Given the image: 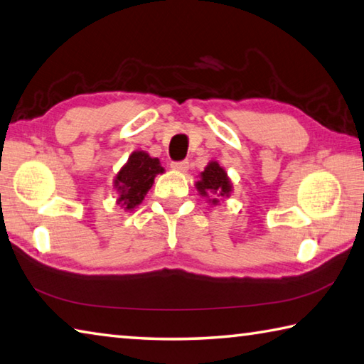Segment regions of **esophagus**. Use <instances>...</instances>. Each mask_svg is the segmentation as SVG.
<instances>
[{"label":"esophagus","mask_w":364,"mask_h":364,"mask_svg":"<svg viewBox=\"0 0 364 364\" xmlns=\"http://www.w3.org/2000/svg\"><path fill=\"white\" fill-rule=\"evenodd\" d=\"M172 168L176 170V172H188L189 168V162L188 161H180V162H172Z\"/></svg>","instance_id":"obj_1"}]
</instances>
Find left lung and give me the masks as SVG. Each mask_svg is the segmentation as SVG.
I'll return each instance as SVG.
<instances>
[{
  "label": "left lung",
  "mask_w": 364,
  "mask_h": 364,
  "mask_svg": "<svg viewBox=\"0 0 364 364\" xmlns=\"http://www.w3.org/2000/svg\"><path fill=\"white\" fill-rule=\"evenodd\" d=\"M197 191L203 197H211L213 203H218V197H229L232 192V183L225 170L218 162H210L200 173V180L196 183Z\"/></svg>",
  "instance_id": "8db88e82"
}]
</instances>
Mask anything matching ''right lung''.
<instances>
[{"label": "right lung", "mask_w": 364, "mask_h": 364, "mask_svg": "<svg viewBox=\"0 0 364 364\" xmlns=\"http://www.w3.org/2000/svg\"><path fill=\"white\" fill-rule=\"evenodd\" d=\"M158 173H164L158 158H151L145 151H134L115 178V188L119 192L118 203L124 210H134L151 189Z\"/></svg>", "instance_id": "right-lung-1"}]
</instances>
